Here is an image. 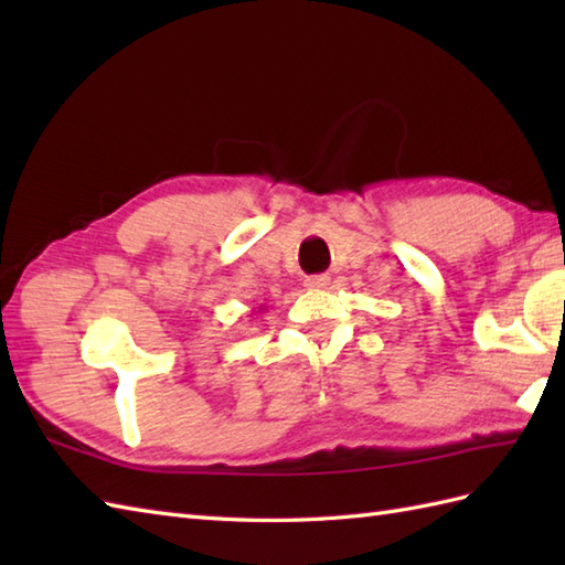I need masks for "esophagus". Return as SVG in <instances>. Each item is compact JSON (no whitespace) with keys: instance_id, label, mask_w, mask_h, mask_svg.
Here are the masks:
<instances>
[{"instance_id":"34e87169","label":"esophagus","mask_w":565,"mask_h":565,"mask_svg":"<svg viewBox=\"0 0 565 565\" xmlns=\"http://www.w3.org/2000/svg\"><path fill=\"white\" fill-rule=\"evenodd\" d=\"M306 289H310V291H320V289H326V286L330 284V276L328 274H313V276H306Z\"/></svg>"}]
</instances>
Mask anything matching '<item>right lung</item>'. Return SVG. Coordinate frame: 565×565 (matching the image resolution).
I'll list each match as a JSON object with an SVG mask.
<instances>
[{
  "label": "right lung",
  "mask_w": 565,
  "mask_h": 565,
  "mask_svg": "<svg viewBox=\"0 0 565 565\" xmlns=\"http://www.w3.org/2000/svg\"><path fill=\"white\" fill-rule=\"evenodd\" d=\"M259 310H262V308H259Z\"/></svg>",
  "instance_id": "obj_1"
}]
</instances>
